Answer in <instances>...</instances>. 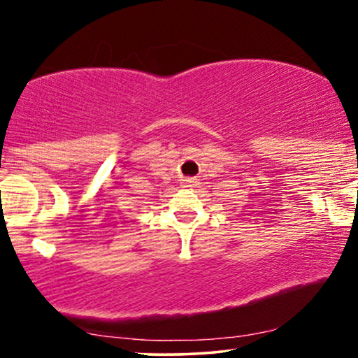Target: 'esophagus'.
I'll return each mask as SVG.
<instances>
[{"label": "esophagus", "mask_w": 358, "mask_h": 358, "mask_svg": "<svg viewBox=\"0 0 358 358\" xmlns=\"http://www.w3.org/2000/svg\"><path fill=\"white\" fill-rule=\"evenodd\" d=\"M194 182H195L194 179H185V184H187V185H194Z\"/></svg>", "instance_id": "1"}]
</instances>
